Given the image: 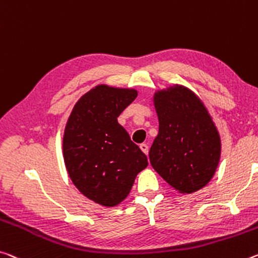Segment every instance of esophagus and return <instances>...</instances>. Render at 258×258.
I'll return each instance as SVG.
<instances>
[{"label":"esophagus","mask_w":258,"mask_h":258,"mask_svg":"<svg viewBox=\"0 0 258 258\" xmlns=\"http://www.w3.org/2000/svg\"><path fill=\"white\" fill-rule=\"evenodd\" d=\"M140 149L144 151V153L146 154V155H148V151H149V148H148V146H147L146 144H141L140 145Z\"/></svg>","instance_id":"1"}]
</instances>
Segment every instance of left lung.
<instances>
[{"mask_svg": "<svg viewBox=\"0 0 258 258\" xmlns=\"http://www.w3.org/2000/svg\"><path fill=\"white\" fill-rule=\"evenodd\" d=\"M154 103L159 130L149 150L151 166L174 189L194 193L218 166V131L202 101L182 86L157 92Z\"/></svg>", "mask_w": 258, "mask_h": 258, "instance_id": "obj_1", "label": "left lung"}]
</instances>
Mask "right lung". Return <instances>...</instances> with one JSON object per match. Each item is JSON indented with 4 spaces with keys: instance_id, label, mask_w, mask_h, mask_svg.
<instances>
[{
    "instance_id": "obj_1",
    "label": "right lung",
    "mask_w": 258,
    "mask_h": 258,
    "mask_svg": "<svg viewBox=\"0 0 258 258\" xmlns=\"http://www.w3.org/2000/svg\"><path fill=\"white\" fill-rule=\"evenodd\" d=\"M138 96L136 89L99 85L77 102L63 138L68 173L81 194L104 207L128 195L147 156L117 118Z\"/></svg>"
}]
</instances>
